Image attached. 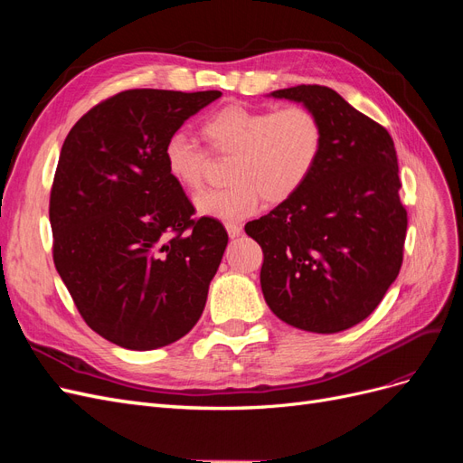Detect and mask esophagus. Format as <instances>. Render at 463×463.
I'll use <instances>...</instances> for the list:
<instances>
[{
	"instance_id": "obj_1",
	"label": "esophagus",
	"mask_w": 463,
	"mask_h": 463,
	"mask_svg": "<svg viewBox=\"0 0 463 463\" xmlns=\"http://www.w3.org/2000/svg\"><path fill=\"white\" fill-rule=\"evenodd\" d=\"M226 230H228V235L232 237V240H233V237H237V235H240V233L243 232L241 223H235V222H230V223H226Z\"/></svg>"
}]
</instances>
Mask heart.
I'll return each mask as SVG.
<instances>
[{"mask_svg":"<svg viewBox=\"0 0 463 463\" xmlns=\"http://www.w3.org/2000/svg\"><path fill=\"white\" fill-rule=\"evenodd\" d=\"M208 150L232 158L226 189L199 194L201 216L237 222L255 214L262 201L282 204L307 185L325 148V125L315 109L289 104L278 109L228 104L201 128ZM164 167L175 185L189 193L204 187L210 154L184 133L164 145Z\"/></svg>","mask_w":463,"mask_h":463,"instance_id":"obj_1","label":"heart"}]
</instances>
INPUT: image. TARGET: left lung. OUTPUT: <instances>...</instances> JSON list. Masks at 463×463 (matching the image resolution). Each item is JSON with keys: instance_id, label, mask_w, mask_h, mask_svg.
Returning a JSON list of instances; mask_svg holds the SVG:
<instances>
[{"instance_id": "1", "label": "left lung", "mask_w": 463, "mask_h": 463, "mask_svg": "<svg viewBox=\"0 0 463 463\" xmlns=\"http://www.w3.org/2000/svg\"><path fill=\"white\" fill-rule=\"evenodd\" d=\"M272 96L315 109L325 148L296 197L245 226L264 255V299L291 326L342 332L376 309L403 260L408 213L394 141L328 87L299 85Z\"/></svg>"}]
</instances>
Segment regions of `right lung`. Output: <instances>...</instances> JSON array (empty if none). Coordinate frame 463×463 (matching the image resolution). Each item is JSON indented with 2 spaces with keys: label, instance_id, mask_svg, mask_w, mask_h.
Segmentation results:
<instances>
[{
  "label": "right lung",
  "instance_id": "right-lung-1",
  "mask_svg": "<svg viewBox=\"0 0 463 463\" xmlns=\"http://www.w3.org/2000/svg\"><path fill=\"white\" fill-rule=\"evenodd\" d=\"M220 90H123L69 131L50 193L53 264L87 325L146 352L197 325L228 232L165 174L164 145Z\"/></svg>",
  "mask_w": 463,
  "mask_h": 463
}]
</instances>
